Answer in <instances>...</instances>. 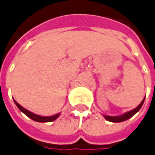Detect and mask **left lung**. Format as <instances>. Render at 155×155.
<instances>
[{
  "label": "left lung",
  "mask_w": 155,
  "mask_h": 155,
  "mask_svg": "<svg viewBox=\"0 0 155 155\" xmlns=\"http://www.w3.org/2000/svg\"><path fill=\"white\" fill-rule=\"evenodd\" d=\"M144 99L142 101V103L137 107L134 109H132V110H130L129 112H127V113L124 114H122L120 116H108V115H104V117L108 120V121H111V122H122V121H125L126 120H128V119H130V117H132L136 113H137L138 111L140 110V108H142V106H143V104Z\"/></svg>",
  "instance_id": "left-lung-1"
}]
</instances>
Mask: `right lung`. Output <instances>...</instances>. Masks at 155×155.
<instances>
[{
  "label": "right lung",
  "mask_w": 155,
  "mask_h": 155,
  "mask_svg": "<svg viewBox=\"0 0 155 155\" xmlns=\"http://www.w3.org/2000/svg\"><path fill=\"white\" fill-rule=\"evenodd\" d=\"M14 101V103L17 105V107L19 108V110L21 112H23L24 114H25L29 118H30L31 120H33L35 121H37V122H51L53 121V120H55L60 115V114H57L55 115H53V116H48V117H45V116H41V115H37V114H35L32 113V112H30L29 110H27V109H25V108H23L19 104H18L17 102H16L15 100H13Z\"/></svg>",
  "instance_id": "obj_1"
}]
</instances>
